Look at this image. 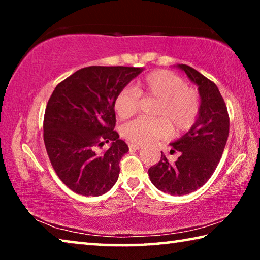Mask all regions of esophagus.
<instances>
[{"mask_svg": "<svg viewBox=\"0 0 260 260\" xmlns=\"http://www.w3.org/2000/svg\"><path fill=\"white\" fill-rule=\"evenodd\" d=\"M128 148H129V150H139V149L141 148V146H139V144L129 143V144H128Z\"/></svg>", "mask_w": 260, "mask_h": 260, "instance_id": "esophagus-1", "label": "esophagus"}]
</instances>
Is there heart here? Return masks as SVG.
<instances>
[{"instance_id":"heart-1","label":"heart","mask_w":260,"mask_h":260,"mask_svg":"<svg viewBox=\"0 0 260 260\" xmlns=\"http://www.w3.org/2000/svg\"><path fill=\"white\" fill-rule=\"evenodd\" d=\"M140 98L156 100L153 110L157 119H136L121 127V134L132 143L144 144L164 139L170 133L187 132L195 125L201 111L199 93L187 86L181 77L166 70H157L135 82L132 88H124L113 101V109L119 119H127L139 110Z\"/></svg>"}]
</instances>
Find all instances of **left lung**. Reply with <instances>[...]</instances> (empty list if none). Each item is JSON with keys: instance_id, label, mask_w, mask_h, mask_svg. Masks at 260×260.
I'll list each match as a JSON object with an SVG mask.
<instances>
[{"instance_id": "8db88e82", "label": "left lung", "mask_w": 260, "mask_h": 260, "mask_svg": "<svg viewBox=\"0 0 260 260\" xmlns=\"http://www.w3.org/2000/svg\"><path fill=\"white\" fill-rule=\"evenodd\" d=\"M179 68L199 86L201 111L191 129L171 143V153L180 152L178 160L170 162L161 152L159 162L148 171L153 186L173 196L204 186L217 169L230 133V116L217 85L186 64Z\"/></svg>"}]
</instances>
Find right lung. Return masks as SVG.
Returning a JSON list of instances; mask_svg holds the SVG:
<instances>
[{
	"instance_id": "add662e5",
	"label": "right lung",
	"mask_w": 260,
	"mask_h": 260,
	"mask_svg": "<svg viewBox=\"0 0 260 260\" xmlns=\"http://www.w3.org/2000/svg\"><path fill=\"white\" fill-rule=\"evenodd\" d=\"M142 69L88 67L56 86L43 118V140L51 166L65 186L83 196L103 195L119 177L128 146L114 131L117 94ZM109 140L102 154L95 148Z\"/></svg>"
}]
</instances>
